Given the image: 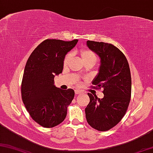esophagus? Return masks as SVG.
Segmentation results:
<instances>
[{"label": "esophagus", "mask_w": 153, "mask_h": 153, "mask_svg": "<svg viewBox=\"0 0 153 153\" xmlns=\"http://www.w3.org/2000/svg\"><path fill=\"white\" fill-rule=\"evenodd\" d=\"M75 93L76 94H79L82 93V91H81L80 90H78V89H76V90H75Z\"/></svg>", "instance_id": "esophagus-1"}]
</instances>
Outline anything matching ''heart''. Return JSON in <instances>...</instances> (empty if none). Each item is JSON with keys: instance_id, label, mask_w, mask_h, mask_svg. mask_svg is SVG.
Here are the masks:
<instances>
[{"instance_id": "heart-1", "label": "heart", "mask_w": 153, "mask_h": 153, "mask_svg": "<svg viewBox=\"0 0 153 153\" xmlns=\"http://www.w3.org/2000/svg\"><path fill=\"white\" fill-rule=\"evenodd\" d=\"M80 54L82 62L84 63L85 65L88 64V63H92V64L94 65L97 63V57L96 54L90 49H82L80 51ZM72 57V53H69L65 55L63 62V64L64 66H66V65H68Z\"/></svg>"}]
</instances>
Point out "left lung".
Here are the masks:
<instances>
[{
	"mask_svg": "<svg viewBox=\"0 0 153 153\" xmlns=\"http://www.w3.org/2000/svg\"><path fill=\"white\" fill-rule=\"evenodd\" d=\"M87 45L101 59L99 74L92 88H103L104 95L100 99L88 94L87 121L96 130L107 131L121 121L128 109L131 96L130 68L124 54L113 44L89 40Z\"/></svg>",
	"mask_w": 153,
	"mask_h": 153,
	"instance_id": "1",
	"label": "left lung"
}]
</instances>
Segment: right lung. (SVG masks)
Returning a JSON list of instances; mask_svg holds the SVG:
<instances>
[{
  "label": "right lung",
  "instance_id": "right-lung-1",
  "mask_svg": "<svg viewBox=\"0 0 153 153\" xmlns=\"http://www.w3.org/2000/svg\"><path fill=\"white\" fill-rule=\"evenodd\" d=\"M77 42L78 39H46L27 61L21 85L22 102L32 119L45 128H53L64 121L74 98L73 89L57 88L53 79L62 73L65 54Z\"/></svg>",
  "mask_w": 153,
  "mask_h": 153
}]
</instances>
